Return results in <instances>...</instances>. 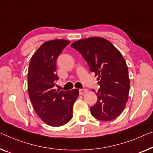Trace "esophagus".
<instances>
[{
  "mask_svg": "<svg viewBox=\"0 0 153 153\" xmlns=\"http://www.w3.org/2000/svg\"><path fill=\"white\" fill-rule=\"evenodd\" d=\"M87 92V90L86 89H79V95H83L84 93H86Z\"/></svg>",
  "mask_w": 153,
  "mask_h": 153,
  "instance_id": "1",
  "label": "esophagus"
}]
</instances>
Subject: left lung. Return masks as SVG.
Returning <instances> with one entry per match:
<instances>
[{"mask_svg": "<svg viewBox=\"0 0 153 153\" xmlns=\"http://www.w3.org/2000/svg\"><path fill=\"white\" fill-rule=\"evenodd\" d=\"M71 47L82 55L91 71L98 76L100 88L96 93L97 101L90 108L92 115L102 121L115 119L128 99L130 79L124 57L112 43L101 37L79 40Z\"/></svg>", "mask_w": 153, "mask_h": 153, "instance_id": "8db88e82", "label": "left lung"}]
</instances>
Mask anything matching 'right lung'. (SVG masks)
Instances as JSON below:
<instances>
[{
    "label": "right lung",
    "mask_w": 153,
    "mask_h": 153,
    "mask_svg": "<svg viewBox=\"0 0 153 153\" xmlns=\"http://www.w3.org/2000/svg\"><path fill=\"white\" fill-rule=\"evenodd\" d=\"M70 41L57 39L47 41L31 57L28 70V93L36 113L51 126H61L73 117V106L78 89L57 91L53 89L56 60Z\"/></svg>",
    "instance_id": "1"
}]
</instances>
